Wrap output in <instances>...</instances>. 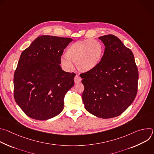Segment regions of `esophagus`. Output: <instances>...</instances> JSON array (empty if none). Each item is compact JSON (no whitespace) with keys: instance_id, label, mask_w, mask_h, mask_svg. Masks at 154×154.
<instances>
[{"instance_id":"1","label":"esophagus","mask_w":154,"mask_h":154,"mask_svg":"<svg viewBox=\"0 0 154 154\" xmlns=\"http://www.w3.org/2000/svg\"><path fill=\"white\" fill-rule=\"evenodd\" d=\"M82 81V78L79 75H76L74 77V82L75 83H79Z\"/></svg>"}]
</instances>
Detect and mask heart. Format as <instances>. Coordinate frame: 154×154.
Returning a JSON list of instances; mask_svg holds the SVG:
<instances>
[{
  "label": "heart",
  "mask_w": 154,
  "mask_h": 154,
  "mask_svg": "<svg viewBox=\"0 0 154 154\" xmlns=\"http://www.w3.org/2000/svg\"><path fill=\"white\" fill-rule=\"evenodd\" d=\"M103 51L102 44L96 39L79 41L68 48L61 62L68 68H71L72 63L81 71H90L100 63Z\"/></svg>",
  "instance_id": "obj_1"
}]
</instances>
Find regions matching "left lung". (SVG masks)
<instances>
[{"label": "left lung", "mask_w": 154, "mask_h": 154, "mask_svg": "<svg viewBox=\"0 0 154 154\" xmlns=\"http://www.w3.org/2000/svg\"><path fill=\"white\" fill-rule=\"evenodd\" d=\"M105 51L94 69L81 73L82 100L86 110L103 118L119 116L138 91V70L131 51L113 35L100 36Z\"/></svg>", "instance_id": "1"}]
</instances>
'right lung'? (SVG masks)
Masks as SVG:
<instances>
[{
    "mask_svg": "<svg viewBox=\"0 0 154 154\" xmlns=\"http://www.w3.org/2000/svg\"><path fill=\"white\" fill-rule=\"evenodd\" d=\"M72 41L42 35L22 52L14 74V98L29 117L46 120L63 109L64 96L74 86L75 74L62 70L61 58Z\"/></svg>",
    "mask_w": 154,
    "mask_h": 154,
    "instance_id": "obj_1",
    "label": "right lung"
}]
</instances>
